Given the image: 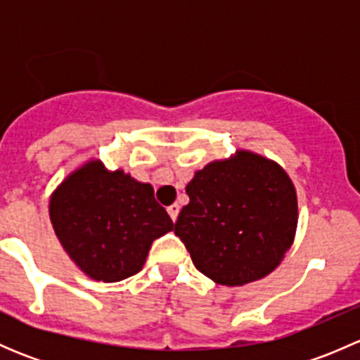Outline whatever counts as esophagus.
I'll use <instances>...</instances> for the list:
<instances>
[{
	"label": "esophagus",
	"instance_id": "esophagus-1",
	"mask_svg": "<svg viewBox=\"0 0 360 360\" xmlns=\"http://www.w3.org/2000/svg\"><path fill=\"white\" fill-rule=\"evenodd\" d=\"M167 212H169L170 219L176 221L177 219V214H179V205H177V203H172V205H170V207H167Z\"/></svg>",
	"mask_w": 360,
	"mask_h": 360
}]
</instances>
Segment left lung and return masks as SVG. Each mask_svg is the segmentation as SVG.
Here are the masks:
<instances>
[{"label": "left lung", "instance_id": "left-lung-1", "mask_svg": "<svg viewBox=\"0 0 360 360\" xmlns=\"http://www.w3.org/2000/svg\"><path fill=\"white\" fill-rule=\"evenodd\" d=\"M190 203L174 233L191 261L219 285H244L275 270L292 245L297 197L289 174L249 150L214 160L186 184Z\"/></svg>", "mask_w": 360, "mask_h": 360}]
</instances>
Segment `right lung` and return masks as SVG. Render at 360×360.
<instances>
[{
  "label": "right lung",
  "mask_w": 360,
  "mask_h": 360,
  "mask_svg": "<svg viewBox=\"0 0 360 360\" xmlns=\"http://www.w3.org/2000/svg\"><path fill=\"white\" fill-rule=\"evenodd\" d=\"M60 245L89 278L120 282L141 271L151 244L174 228L150 183L90 158L50 195Z\"/></svg>",
  "instance_id": "1"
}]
</instances>
